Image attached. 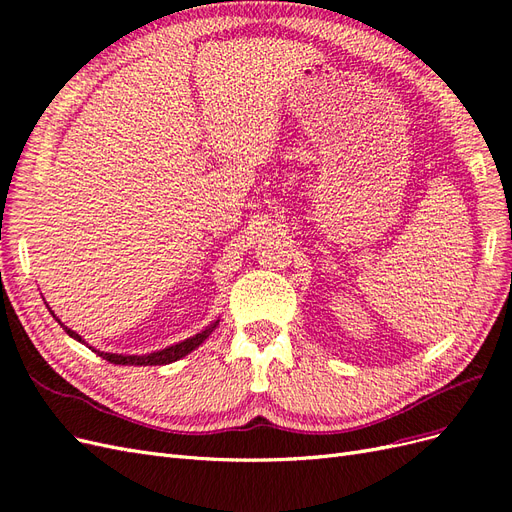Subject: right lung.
Here are the masks:
<instances>
[{
    "label": "right lung",
    "mask_w": 512,
    "mask_h": 512,
    "mask_svg": "<svg viewBox=\"0 0 512 512\" xmlns=\"http://www.w3.org/2000/svg\"><path fill=\"white\" fill-rule=\"evenodd\" d=\"M215 324H218V322H215ZM215 324H211V327H209L207 331L198 333V335H194V337H190V339H185V342H179V344H175V346H168V348H164V350L151 352V354H143V356H123V354H111V352H100V350H94V352H98V356H102V359H106L108 363H115V365H143V367H145V365H168V363H173V361L181 359V356L190 354L194 348H198L200 344H203L205 339L209 337V333L215 329ZM61 327H64V331H66L70 337H74L76 342L85 344L79 333L70 331V329L66 327V324H61Z\"/></svg>",
    "instance_id": "obj_1"
}]
</instances>
